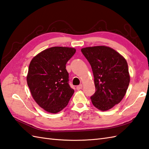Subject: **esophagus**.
<instances>
[{"mask_svg":"<svg viewBox=\"0 0 149 149\" xmlns=\"http://www.w3.org/2000/svg\"><path fill=\"white\" fill-rule=\"evenodd\" d=\"M82 88V84H80L77 86V88H76V89H77V90H80V89H81Z\"/></svg>","mask_w":149,"mask_h":149,"instance_id":"obj_1","label":"esophagus"}]
</instances>
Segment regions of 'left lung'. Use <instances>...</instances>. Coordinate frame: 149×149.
Masks as SVG:
<instances>
[{
  "instance_id": "1",
  "label": "left lung",
  "mask_w": 149,
  "mask_h": 149,
  "mask_svg": "<svg viewBox=\"0 0 149 149\" xmlns=\"http://www.w3.org/2000/svg\"><path fill=\"white\" fill-rule=\"evenodd\" d=\"M81 52L93 70L96 88L91 96L93 105L105 111L123 100L130 77L127 61L116 51L104 46L82 48Z\"/></svg>"
}]
</instances>
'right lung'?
<instances>
[{
	"instance_id": "obj_1",
	"label": "right lung",
	"mask_w": 149,
	"mask_h": 149,
	"mask_svg": "<svg viewBox=\"0 0 149 149\" xmlns=\"http://www.w3.org/2000/svg\"><path fill=\"white\" fill-rule=\"evenodd\" d=\"M75 51L72 47H50L30 62L27 84L34 100L48 112L56 113L63 110L74 94L68 84L66 64Z\"/></svg>"
}]
</instances>
